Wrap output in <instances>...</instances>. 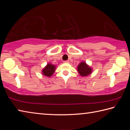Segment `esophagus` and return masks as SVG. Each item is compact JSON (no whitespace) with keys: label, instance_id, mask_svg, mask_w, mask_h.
Instances as JSON below:
<instances>
[{"label":"esophagus","instance_id":"esophagus-1","mask_svg":"<svg viewBox=\"0 0 130 130\" xmlns=\"http://www.w3.org/2000/svg\"><path fill=\"white\" fill-rule=\"evenodd\" d=\"M64 63H69V60L64 61Z\"/></svg>","mask_w":130,"mask_h":130}]
</instances>
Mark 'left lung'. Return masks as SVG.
<instances>
[{"mask_svg":"<svg viewBox=\"0 0 130 130\" xmlns=\"http://www.w3.org/2000/svg\"><path fill=\"white\" fill-rule=\"evenodd\" d=\"M92 68L85 61H81L77 66V71L82 77H87L92 73Z\"/></svg>","mask_w":130,"mask_h":130,"instance_id":"obj_1","label":"left lung"}]
</instances>
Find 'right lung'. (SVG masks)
Returning a JSON list of instances; mask_svg holds the SVG:
<instances>
[{"mask_svg":"<svg viewBox=\"0 0 130 130\" xmlns=\"http://www.w3.org/2000/svg\"><path fill=\"white\" fill-rule=\"evenodd\" d=\"M56 66L52 63H47L46 66L42 70V73L46 77H51L56 70Z\"/></svg>","mask_w":130,"mask_h":130,"instance_id":"obj_1","label":"right lung"}]
</instances>
